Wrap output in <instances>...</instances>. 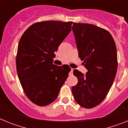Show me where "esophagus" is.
<instances>
[{
    "label": "esophagus",
    "instance_id": "34e87169",
    "mask_svg": "<svg viewBox=\"0 0 128 128\" xmlns=\"http://www.w3.org/2000/svg\"><path fill=\"white\" fill-rule=\"evenodd\" d=\"M73 71H74V69L73 68H71V70L69 73V76H72L73 74Z\"/></svg>",
    "mask_w": 128,
    "mask_h": 128
}]
</instances>
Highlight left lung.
<instances>
[{"instance_id":"obj_1","label":"left lung","mask_w":128,"mask_h":128,"mask_svg":"<svg viewBox=\"0 0 128 128\" xmlns=\"http://www.w3.org/2000/svg\"><path fill=\"white\" fill-rule=\"evenodd\" d=\"M79 57L88 70L86 75L75 69L78 80L72 86L74 99L84 108H92L102 102L109 92L117 73V48L108 30L90 24L73 23Z\"/></svg>"}]
</instances>
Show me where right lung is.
<instances>
[{
  "label": "right lung",
  "instance_id": "right-lung-1",
  "mask_svg": "<svg viewBox=\"0 0 128 128\" xmlns=\"http://www.w3.org/2000/svg\"><path fill=\"white\" fill-rule=\"evenodd\" d=\"M72 22L43 21L28 28L20 38L16 57L18 76L28 99L40 106L56 100L70 68L54 65L59 46L70 32Z\"/></svg>",
  "mask_w": 128,
  "mask_h": 128
}]
</instances>
